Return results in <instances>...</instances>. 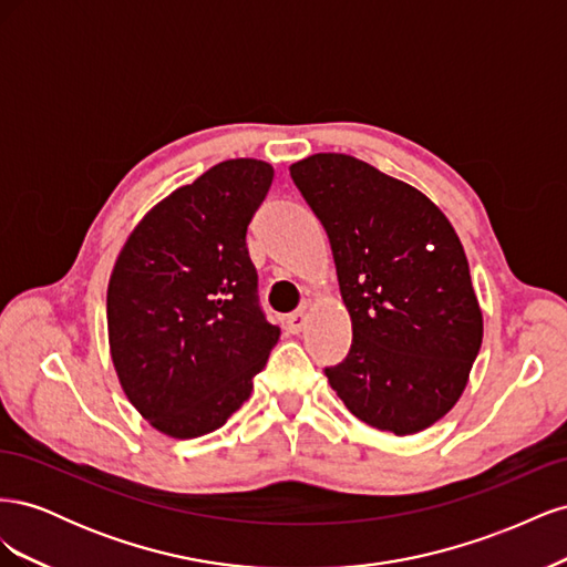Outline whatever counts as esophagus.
Segmentation results:
<instances>
[{"label": "esophagus", "instance_id": "1", "mask_svg": "<svg viewBox=\"0 0 567 567\" xmlns=\"http://www.w3.org/2000/svg\"><path fill=\"white\" fill-rule=\"evenodd\" d=\"M305 310H296V312H290L288 317H286V329L290 331V333H300L302 331V326H305Z\"/></svg>", "mask_w": 567, "mask_h": 567}]
</instances>
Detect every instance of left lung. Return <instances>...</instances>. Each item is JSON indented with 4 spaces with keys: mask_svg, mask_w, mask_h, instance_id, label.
<instances>
[{
    "mask_svg": "<svg viewBox=\"0 0 567 567\" xmlns=\"http://www.w3.org/2000/svg\"><path fill=\"white\" fill-rule=\"evenodd\" d=\"M290 177L329 234L352 346L326 367L352 414L411 435L461 398L483 346V312L450 219L419 188L346 153H317Z\"/></svg>",
    "mask_w": 567,
    "mask_h": 567,
    "instance_id": "obj_1",
    "label": "left lung"
}]
</instances>
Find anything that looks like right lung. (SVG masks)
Masks as SVG:
<instances>
[{
	"label": "right lung",
	"instance_id": "1",
	"mask_svg": "<svg viewBox=\"0 0 567 567\" xmlns=\"http://www.w3.org/2000/svg\"><path fill=\"white\" fill-rule=\"evenodd\" d=\"M271 179V165L252 158L210 167L148 210L115 260L113 367L127 400L169 437L225 425L279 340L246 246Z\"/></svg>",
	"mask_w": 567,
	"mask_h": 567
}]
</instances>
